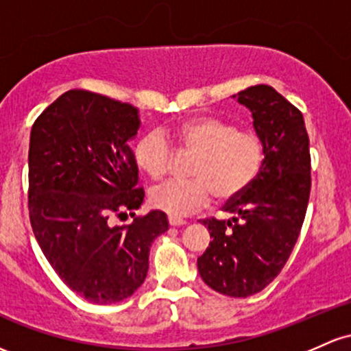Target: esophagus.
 Returning <instances> with one entry per match:
<instances>
[{
  "label": "esophagus",
  "instance_id": "obj_1",
  "mask_svg": "<svg viewBox=\"0 0 351 351\" xmlns=\"http://www.w3.org/2000/svg\"><path fill=\"white\" fill-rule=\"evenodd\" d=\"M168 223L171 226H182V225H186V221H184L183 218H180V217H171V215H169L168 217Z\"/></svg>",
  "mask_w": 351,
  "mask_h": 351
}]
</instances>
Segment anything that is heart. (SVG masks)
<instances>
[{
	"label": "heart",
	"instance_id": "b5f03b06",
	"mask_svg": "<svg viewBox=\"0 0 351 351\" xmlns=\"http://www.w3.org/2000/svg\"><path fill=\"white\" fill-rule=\"evenodd\" d=\"M169 134L182 152L196 155L190 180H169L149 193L152 205L171 217H188L203 210L211 195L218 202L238 198L263 167L265 148L260 138L219 118H190ZM173 155L171 143L158 130L145 133L134 145V161L152 180L167 175Z\"/></svg>",
	"mask_w": 351,
	"mask_h": 351
}]
</instances>
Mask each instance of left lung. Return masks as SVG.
<instances>
[{"label":"left lung","mask_w":351,"mask_h":351,"mask_svg":"<svg viewBox=\"0 0 351 351\" xmlns=\"http://www.w3.org/2000/svg\"><path fill=\"white\" fill-rule=\"evenodd\" d=\"M238 101L253 114L263 167L248 190L223 206L230 219H203L213 240L198 271L218 293L245 298L267 288L293 252L310 198L311 158L302 111L278 91L255 84Z\"/></svg>","instance_id":"left-lung-1"}]
</instances>
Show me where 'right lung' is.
I'll return each mask as SVG.
<instances>
[{"mask_svg":"<svg viewBox=\"0 0 351 351\" xmlns=\"http://www.w3.org/2000/svg\"><path fill=\"white\" fill-rule=\"evenodd\" d=\"M138 130L130 103L69 90L36 118L29 136L34 237L63 283L99 305L121 302L143 285L149 246L168 230L160 210L113 225L145 198L130 148Z\"/></svg>","mask_w":351,"mask_h":351,"instance_id":"right-lung-1","label":"right lung"}]
</instances>
